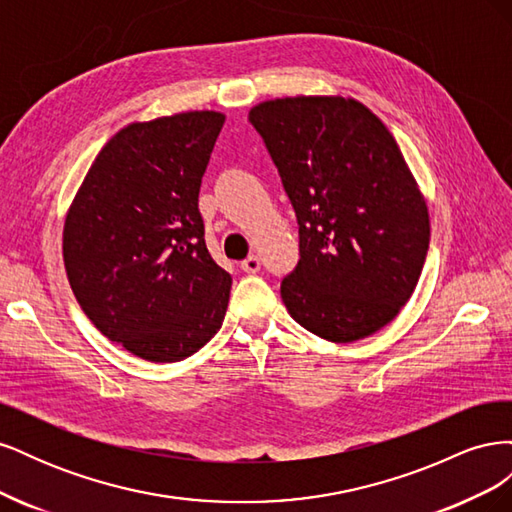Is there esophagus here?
Here are the masks:
<instances>
[{
  "label": "esophagus",
  "instance_id": "esophagus-1",
  "mask_svg": "<svg viewBox=\"0 0 512 512\" xmlns=\"http://www.w3.org/2000/svg\"><path fill=\"white\" fill-rule=\"evenodd\" d=\"M260 258L258 256H247L243 262H241V269L245 271V273H258L260 271Z\"/></svg>",
  "mask_w": 512,
  "mask_h": 512
}]
</instances>
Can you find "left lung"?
I'll use <instances>...</instances> for the list:
<instances>
[{"instance_id":"left-lung-1","label":"left lung","mask_w":512,"mask_h":512,"mask_svg":"<svg viewBox=\"0 0 512 512\" xmlns=\"http://www.w3.org/2000/svg\"><path fill=\"white\" fill-rule=\"evenodd\" d=\"M297 213L299 262L282 301L301 327L348 344L408 303L429 250V213L393 134L367 106L299 96L254 106Z\"/></svg>"}]
</instances>
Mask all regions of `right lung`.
<instances>
[{"mask_svg":"<svg viewBox=\"0 0 512 512\" xmlns=\"http://www.w3.org/2000/svg\"><path fill=\"white\" fill-rule=\"evenodd\" d=\"M224 115L130 123L108 141L64 226L68 282L94 327L151 363H177L220 331L232 277L198 211Z\"/></svg>","mask_w":512,"mask_h":512,"instance_id":"obj_1","label":"right lung"}]
</instances>
